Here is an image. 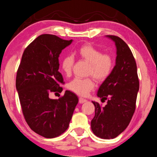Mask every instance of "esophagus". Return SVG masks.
Returning <instances> with one entry per match:
<instances>
[{"label":"esophagus","instance_id":"34e87169","mask_svg":"<svg viewBox=\"0 0 157 157\" xmlns=\"http://www.w3.org/2000/svg\"><path fill=\"white\" fill-rule=\"evenodd\" d=\"M86 99H84V98H79V99H78V102H79V104H83V103H85V102H86Z\"/></svg>","mask_w":157,"mask_h":157}]
</instances>
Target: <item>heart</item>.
Listing matches in <instances>:
<instances>
[{
	"mask_svg": "<svg viewBox=\"0 0 157 157\" xmlns=\"http://www.w3.org/2000/svg\"><path fill=\"white\" fill-rule=\"evenodd\" d=\"M79 58L89 63L88 74L92 75L98 82H102L111 74L114 67V59L109 54H103L102 51L91 45L81 46L75 51ZM74 64V57L67 55L62 59L61 67L67 75H71ZM95 82L92 78H75L68 84V88L82 96H86L95 88Z\"/></svg>",
	"mask_w": 157,
	"mask_h": 157,
	"instance_id": "obj_1",
	"label": "heart"
}]
</instances>
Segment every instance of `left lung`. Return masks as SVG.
Listing matches in <instances>:
<instances>
[{
  "label": "left lung",
  "mask_w": 157,
  "mask_h": 157,
  "mask_svg": "<svg viewBox=\"0 0 157 157\" xmlns=\"http://www.w3.org/2000/svg\"><path fill=\"white\" fill-rule=\"evenodd\" d=\"M106 36L115 42L117 56L111 74L98 90V97L102 102L106 100V105L102 106L92 101L95 113L91 128L97 137L109 140L117 137L129 124L135 111L140 84L137 64L129 47L118 36Z\"/></svg>",
  "instance_id": "obj_1"
}]
</instances>
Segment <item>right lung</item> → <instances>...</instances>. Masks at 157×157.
I'll return each instance as SVG.
<instances>
[{"instance_id":"1","label":"right lung","mask_w":157,"mask_h":157,"mask_svg":"<svg viewBox=\"0 0 157 157\" xmlns=\"http://www.w3.org/2000/svg\"><path fill=\"white\" fill-rule=\"evenodd\" d=\"M72 42L56 35H40L25 49L17 73L16 89L25 121L45 138L56 137L67 130L78 102L69 90L59 99L49 98L51 92L62 91L59 57Z\"/></svg>"}]
</instances>
